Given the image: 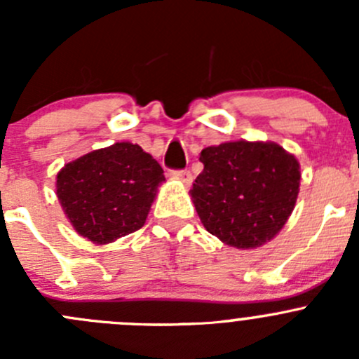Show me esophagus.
I'll return each mask as SVG.
<instances>
[{"instance_id":"obj_1","label":"esophagus","mask_w":359,"mask_h":359,"mask_svg":"<svg viewBox=\"0 0 359 359\" xmlns=\"http://www.w3.org/2000/svg\"><path fill=\"white\" fill-rule=\"evenodd\" d=\"M172 177L173 179L180 180L184 186H191V182H193V175H191L189 170H173Z\"/></svg>"}]
</instances>
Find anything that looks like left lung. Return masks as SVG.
<instances>
[{
    "instance_id": "8db88e82",
    "label": "left lung",
    "mask_w": 359,
    "mask_h": 359,
    "mask_svg": "<svg viewBox=\"0 0 359 359\" xmlns=\"http://www.w3.org/2000/svg\"><path fill=\"white\" fill-rule=\"evenodd\" d=\"M189 191L201 224L222 243L252 250L273 240L295 208L300 165L276 142L233 140L201 151Z\"/></svg>"
}]
</instances>
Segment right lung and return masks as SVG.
I'll use <instances>...</instances> for the list:
<instances>
[{"instance_id":"right-lung-1","label":"right lung","mask_w":359,"mask_h":359,"mask_svg":"<svg viewBox=\"0 0 359 359\" xmlns=\"http://www.w3.org/2000/svg\"><path fill=\"white\" fill-rule=\"evenodd\" d=\"M163 168L132 142H116L66 163L55 189L67 220L79 236L107 245L146 224Z\"/></svg>"}]
</instances>
